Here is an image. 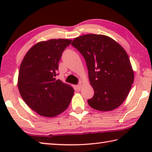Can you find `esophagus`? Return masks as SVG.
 Returning a JSON list of instances; mask_svg holds the SVG:
<instances>
[{"label":"esophagus","mask_w":152,"mask_h":152,"mask_svg":"<svg viewBox=\"0 0 152 152\" xmlns=\"http://www.w3.org/2000/svg\"><path fill=\"white\" fill-rule=\"evenodd\" d=\"M82 84H78V85L76 86V88H77V89L78 90V91H80V90L82 88Z\"/></svg>","instance_id":"34e87169"}]
</instances>
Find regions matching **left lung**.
<instances>
[{"label": "left lung", "instance_id": "8db88e82", "mask_svg": "<svg viewBox=\"0 0 152 152\" xmlns=\"http://www.w3.org/2000/svg\"><path fill=\"white\" fill-rule=\"evenodd\" d=\"M85 59L93 97L88 100L92 109L110 111L127 98L134 81V72L126 51L116 41L104 35L87 34L73 40Z\"/></svg>", "mask_w": 152, "mask_h": 152}]
</instances>
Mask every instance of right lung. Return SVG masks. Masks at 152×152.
I'll return each mask as SVG.
<instances>
[{
	"label": "right lung",
	"instance_id": "1",
	"mask_svg": "<svg viewBox=\"0 0 152 152\" xmlns=\"http://www.w3.org/2000/svg\"><path fill=\"white\" fill-rule=\"evenodd\" d=\"M71 39H52L36 43L23 60L18 76L22 99L41 116L54 117L66 110L74 90L56 76L58 62Z\"/></svg>",
	"mask_w": 152,
	"mask_h": 152
}]
</instances>
